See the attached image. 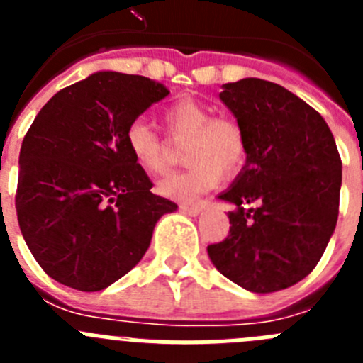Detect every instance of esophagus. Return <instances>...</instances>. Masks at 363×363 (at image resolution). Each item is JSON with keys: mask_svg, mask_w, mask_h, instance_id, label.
I'll return each instance as SVG.
<instances>
[{"mask_svg": "<svg viewBox=\"0 0 363 363\" xmlns=\"http://www.w3.org/2000/svg\"><path fill=\"white\" fill-rule=\"evenodd\" d=\"M201 209H203V207H201L200 203H194V205L182 203V205H179V211H182V213H185V214H189V216H198V214L201 213Z\"/></svg>", "mask_w": 363, "mask_h": 363, "instance_id": "esophagus-1", "label": "esophagus"}]
</instances>
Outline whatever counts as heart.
<instances>
[{"mask_svg":"<svg viewBox=\"0 0 363 363\" xmlns=\"http://www.w3.org/2000/svg\"><path fill=\"white\" fill-rule=\"evenodd\" d=\"M163 125L172 140H189L185 162L191 165L182 172L167 176L158 184V192L179 201L196 200L216 187L225 174H238L249 156L245 130L230 116H213V108L198 99L182 98L163 111ZM125 145L140 169L149 174H163L169 169V152L162 134L147 121L134 120L125 130Z\"/></svg>","mask_w":363,"mask_h":363,"instance_id":"obj_1","label":"heart"}]
</instances>
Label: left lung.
<instances>
[{
    "mask_svg": "<svg viewBox=\"0 0 363 363\" xmlns=\"http://www.w3.org/2000/svg\"><path fill=\"white\" fill-rule=\"evenodd\" d=\"M221 101L242 123L249 156L220 200L234 203L213 264L252 293L287 289L316 267L336 227L342 160L325 120L281 85L245 78Z\"/></svg>",
    "mask_w": 363,
    "mask_h": 363,
    "instance_id": "obj_1",
    "label": "left lung"
}]
</instances>
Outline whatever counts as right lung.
Here are the masks:
<instances>
[{"mask_svg": "<svg viewBox=\"0 0 363 363\" xmlns=\"http://www.w3.org/2000/svg\"><path fill=\"white\" fill-rule=\"evenodd\" d=\"M169 94L145 76L96 72L38 112L19 150L16 213L25 243L50 278L101 291L143 258L156 221L178 205L125 145V130Z\"/></svg>", "mask_w": 363, "mask_h": 363, "instance_id": "obj_1", "label": "right lung"}]
</instances>
